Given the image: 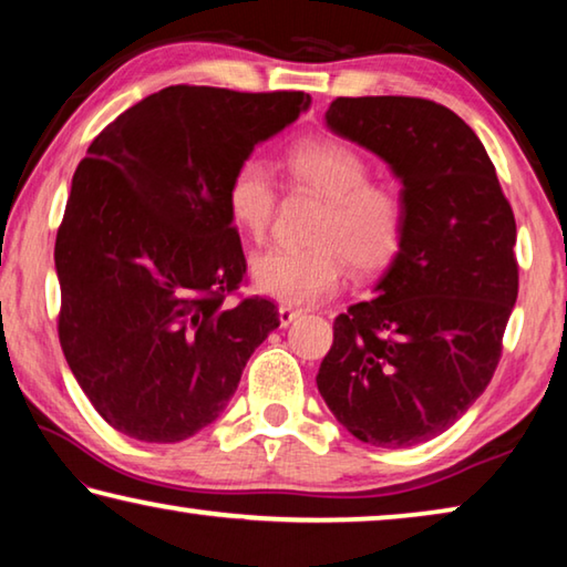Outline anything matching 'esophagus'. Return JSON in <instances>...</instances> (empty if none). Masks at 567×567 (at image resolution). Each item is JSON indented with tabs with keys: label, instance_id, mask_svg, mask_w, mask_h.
I'll list each match as a JSON object with an SVG mask.
<instances>
[{
	"label": "esophagus",
	"instance_id": "esophagus-1",
	"mask_svg": "<svg viewBox=\"0 0 567 567\" xmlns=\"http://www.w3.org/2000/svg\"><path fill=\"white\" fill-rule=\"evenodd\" d=\"M297 318H302V310H295V307H290V305L280 307V324H282V328L292 324Z\"/></svg>",
	"mask_w": 567,
	"mask_h": 567
}]
</instances>
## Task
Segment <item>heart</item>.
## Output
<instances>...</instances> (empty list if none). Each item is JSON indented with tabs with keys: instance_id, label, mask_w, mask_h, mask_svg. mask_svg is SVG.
Returning a JSON list of instances; mask_svg holds the SVG:
<instances>
[{
	"instance_id": "1",
	"label": "heart",
	"mask_w": 567,
	"mask_h": 567,
	"mask_svg": "<svg viewBox=\"0 0 567 567\" xmlns=\"http://www.w3.org/2000/svg\"><path fill=\"white\" fill-rule=\"evenodd\" d=\"M290 185L324 199L310 229V247L267 249L249 262L255 290L285 305H315L340 290L344 265L358 275L388 267L408 235V205L400 192L370 179V165L340 140H302L287 150ZM233 225L255 243L270 233L277 187L262 159L247 157L227 182Z\"/></svg>"
}]
</instances>
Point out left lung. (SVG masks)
<instances>
[{
    "mask_svg": "<svg viewBox=\"0 0 567 567\" xmlns=\"http://www.w3.org/2000/svg\"><path fill=\"white\" fill-rule=\"evenodd\" d=\"M324 122L388 162L408 235L378 295L334 318L318 390L362 443H425L465 415L501 360L517 300L513 207L483 142L443 104L338 97Z\"/></svg>",
    "mask_w": 567,
    "mask_h": 567,
    "instance_id": "left-lung-1",
    "label": "left lung"
}]
</instances>
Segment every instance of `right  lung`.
Returning <instances> with one entry per match:
<instances>
[{"label": "right lung", "instance_id": "obj_1", "mask_svg": "<svg viewBox=\"0 0 567 567\" xmlns=\"http://www.w3.org/2000/svg\"><path fill=\"white\" fill-rule=\"evenodd\" d=\"M307 107L305 92L177 84L92 140L54 243L56 328L72 375L122 435L199 433L280 328L265 297L225 305L247 270L225 195L239 162Z\"/></svg>", "mask_w": 567, "mask_h": 567}]
</instances>
